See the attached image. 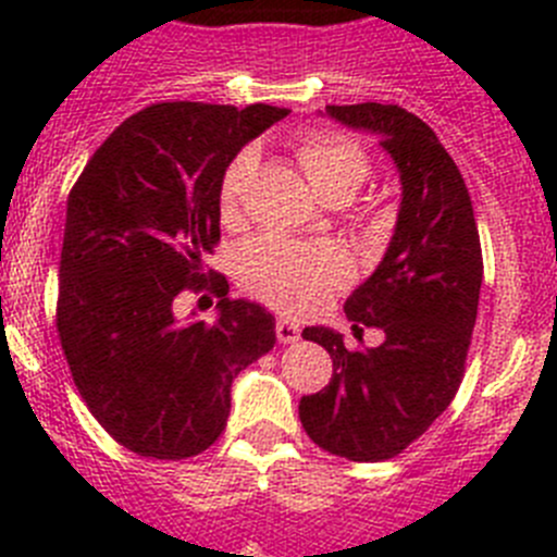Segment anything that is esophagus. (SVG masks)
Listing matches in <instances>:
<instances>
[{"mask_svg":"<svg viewBox=\"0 0 557 557\" xmlns=\"http://www.w3.org/2000/svg\"><path fill=\"white\" fill-rule=\"evenodd\" d=\"M275 337H278V343H284V346H289V343H298V339H301V326L293 321H284V318H278V321H275Z\"/></svg>","mask_w":557,"mask_h":557,"instance_id":"obj_1","label":"esophagus"}]
</instances>
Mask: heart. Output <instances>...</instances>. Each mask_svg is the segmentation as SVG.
I'll return each mask as SVG.
<instances>
[{
    "mask_svg": "<svg viewBox=\"0 0 557 557\" xmlns=\"http://www.w3.org/2000/svg\"><path fill=\"white\" fill-rule=\"evenodd\" d=\"M298 164L314 195L326 203L354 198L366 184V152L334 133H309L298 145ZM253 166L248 150L234 156L223 170L218 189L220 218L236 220L245 181ZM236 275L248 293L282 312H309L321 307L334 289L348 282V262L332 245L289 243L284 236H256L236 256Z\"/></svg>",
    "mask_w": 557,
    "mask_h": 557,
    "instance_id": "heart-1",
    "label": "heart"
}]
</instances>
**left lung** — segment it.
I'll return each instance as SVG.
<instances>
[{"mask_svg":"<svg viewBox=\"0 0 557 557\" xmlns=\"http://www.w3.org/2000/svg\"><path fill=\"white\" fill-rule=\"evenodd\" d=\"M326 116L376 133L401 203L382 262L343 307L357 337L373 326L385 339L348 351L334 329H304L332 354L334 373L301 398L298 416L329 455L379 462L424 435L460 387L480 304V234L466 181L424 120L382 102L326 106Z\"/></svg>","mask_w":557,"mask_h":557,"instance_id":"obj_1","label":"left lung"}]
</instances>
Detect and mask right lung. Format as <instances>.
<instances>
[{"instance_id": "add662e5", "label": "right lung", "mask_w": 557, "mask_h": 557, "mask_svg": "<svg viewBox=\"0 0 557 557\" xmlns=\"http://www.w3.org/2000/svg\"><path fill=\"white\" fill-rule=\"evenodd\" d=\"M287 113L159 102L122 122L69 191L58 337L91 416L136 455L209 449L236 373L275 346L273 314L228 298V282L203 262L220 243L223 170ZM186 286L221 295L218 322L174 318Z\"/></svg>"}]
</instances>
